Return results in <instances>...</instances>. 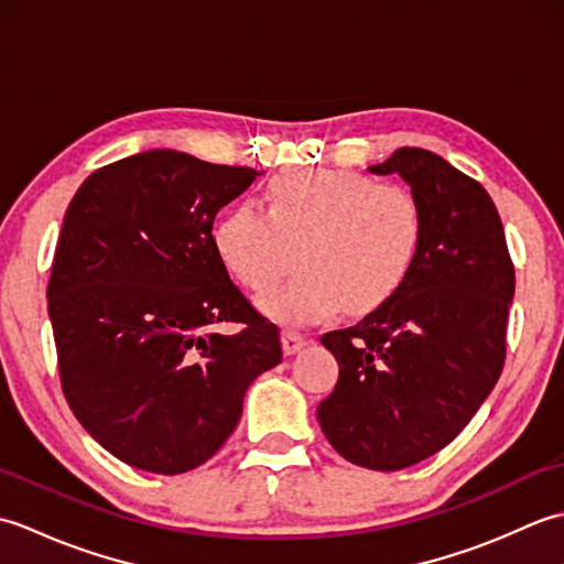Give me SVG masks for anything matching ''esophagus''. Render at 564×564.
I'll list each match as a JSON object with an SVG mask.
<instances>
[{"mask_svg": "<svg viewBox=\"0 0 564 564\" xmlns=\"http://www.w3.org/2000/svg\"><path fill=\"white\" fill-rule=\"evenodd\" d=\"M281 344H283V351L289 354V356H293V354H297V351L303 349V346L307 344V339L303 337L301 332L283 329V332H281Z\"/></svg>", "mask_w": 564, "mask_h": 564, "instance_id": "1", "label": "esophagus"}]
</instances>
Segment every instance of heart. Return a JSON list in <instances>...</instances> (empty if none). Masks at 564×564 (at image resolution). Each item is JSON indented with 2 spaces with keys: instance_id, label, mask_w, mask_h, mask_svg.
I'll return each instance as SVG.
<instances>
[{
  "instance_id": "obj_1",
  "label": "heart",
  "mask_w": 564,
  "mask_h": 564,
  "mask_svg": "<svg viewBox=\"0 0 564 564\" xmlns=\"http://www.w3.org/2000/svg\"><path fill=\"white\" fill-rule=\"evenodd\" d=\"M261 210L237 203L213 225L223 269L251 293L297 273L259 301L263 315L307 325L370 315L398 297L424 249V210L406 186L346 170H289L261 191Z\"/></svg>"
}]
</instances>
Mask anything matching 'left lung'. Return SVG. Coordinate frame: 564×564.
<instances>
[{
	"mask_svg": "<svg viewBox=\"0 0 564 564\" xmlns=\"http://www.w3.org/2000/svg\"><path fill=\"white\" fill-rule=\"evenodd\" d=\"M368 170L410 184L424 249L392 303L322 334L339 380L317 419L346 460L392 473L448 446L497 386L513 263L492 198L438 154L400 148Z\"/></svg>",
	"mask_w": 564,
	"mask_h": 564,
	"instance_id": "left-lung-1",
	"label": "left lung"
}]
</instances>
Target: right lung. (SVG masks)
Returning a JSON list of instances; mask_svg holds the SVG:
<instances>
[{
	"label": "right lung",
	"mask_w": 564,
	"mask_h": 564,
	"mask_svg": "<svg viewBox=\"0 0 564 564\" xmlns=\"http://www.w3.org/2000/svg\"><path fill=\"white\" fill-rule=\"evenodd\" d=\"M259 172L148 150L87 176L59 230L47 315L65 400L87 434L138 470L213 458L281 339L213 249L218 210ZM223 321L237 335L214 329Z\"/></svg>",
	"instance_id": "obj_1"
}]
</instances>
